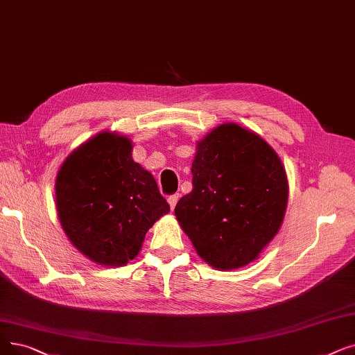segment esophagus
<instances>
[{"label": "esophagus", "instance_id": "esophagus-1", "mask_svg": "<svg viewBox=\"0 0 355 355\" xmlns=\"http://www.w3.org/2000/svg\"><path fill=\"white\" fill-rule=\"evenodd\" d=\"M178 198H180L178 194H173V196L168 197V203H169V207H171V210L175 209V205L178 202Z\"/></svg>", "mask_w": 355, "mask_h": 355}]
</instances>
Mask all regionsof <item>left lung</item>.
<instances>
[{
  "label": "left lung",
  "instance_id": "1",
  "mask_svg": "<svg viewBox=\"0 0 355 355\" xmlns=\"http://www.w3.org/2000/svg\"><path fill=\"white\" fill-rule=\"evenodd\" d=\"M191 174L175 216L197 254L218 270L252 263L284 219L288 182L279 155L257 133L225 123L197 144Z\"/></svg>",
  "mask_w": 355,
  "mask_h": 355
}]
</instances>
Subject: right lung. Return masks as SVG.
Instances as JSON below:
<instances>
[{
    "label": "right lung",
    "instance_id": "add662e5",
    "mask_svg": "<svg viewBox=\"0 0 355 355\" xmlns=\"http://www.w3.org/2000/svg\"><path fill=\"white\" fill-rule=\"evenodd\" d=\"M56 209L76 250L105 267L126 266L169 205L132 159L129 137L101 132L76 148L56 175Z\"/></svg>",
    "mask_w": 355,
    "mask_h": 355
}]
</instances>
